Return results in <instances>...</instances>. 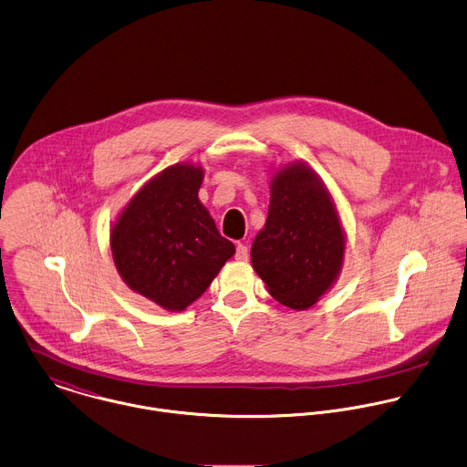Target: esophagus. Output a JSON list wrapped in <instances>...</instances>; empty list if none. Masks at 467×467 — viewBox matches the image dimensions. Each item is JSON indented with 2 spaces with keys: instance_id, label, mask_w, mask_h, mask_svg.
Returning <instances> with one entry per match:
<instances>
[{
  "instance_id": "34e87169",
  "label": "esophagus",
  "mask_w": 467,
  "mask_h": 467,
  "mask_svg": "<svg viewBox=\"0 0 467 467\" xmlns=\"http://www.w3.org/2000/svg\"><path fill=\"white\" fill-rule=\"evenodd\" d=\"M249 258V249H247V245H244V244H238L236 245V260H247Z\"/></svg>"
}]
</instances>
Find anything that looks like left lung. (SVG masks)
Returning <instances> with one entry per match:
<instances>
[{
	"instance_id": "8db88e82",
	"label": "left lung",
	"mask_w": 467,
	"mask_h": 467,
	"mask_svg": "<svg viewBox=\"0 0 467 467\" xmlns=\"http://www.w3.org/2000/svg\"><path fill=\"white\" fill-rule=\"evenodd\" d=\"M346 236L335 203L313 169L293 163L271 182L265 227L251 247L254 271L273 298L304 311L333 285Z\"/></svg>"
}]
</instances>
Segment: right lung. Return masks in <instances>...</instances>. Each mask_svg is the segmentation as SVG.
I'll return each instance as SVG.
<instances>
[{
  "label": "right lung",
  "instance_id": "add662e5",
  "mask_svg": "<svg viewBox=\"0 0 467 467\" xmlns=\"http://www.w3.org/2000/svg\"><path fill=\"white\" fill-rule=\"evenodd\" d=\"M202 180V167L165 169L136 192L110 233L119 276L169 311L200 298L234 254L198 200Z\"/></svg>",
  "mask_w": 467,
  "mask_h": 467
}]
</instances>
